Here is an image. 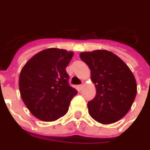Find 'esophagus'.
Listing matches in <instances>:
<instances>
[{"label": "esophagus", "mask_w": 150, "mask_h": 150, "mask_svg": "<svg viewBox=\"0 0 150 150\" xmlns=\"http://www.w3.org/2000/svg\"><path fill=\"white\" fill-rule=\"evenodd\" d=\"M83 87V85H79V86H78V89H79V90H82Z\"/></svg>", "instance_id": "34e87169"}]
</instances>
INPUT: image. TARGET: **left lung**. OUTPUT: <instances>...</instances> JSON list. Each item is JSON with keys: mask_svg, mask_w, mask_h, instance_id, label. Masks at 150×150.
<instances>
[{"mask_svg": "<svg viewBox=\"0 0 150 150\" xmlns=\"http://www.w3.org/2000/svg\"><path fill=\"white\" fill-rule=\"evenodd\" d=\"M79 56L90 67L97 92L88 102L89 114L102 124L116 123L128 112L134 100V75L120 57L108 50L83 52Z\"/></svg>", "mask_w": 150, "mask_h": 150, "instance_id": "8db88e82", "label": "left lung"}]
</instances>
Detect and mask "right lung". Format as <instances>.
Wrapping results in <instances>:
<instances>
[{"instance_id":"1","label":"right lung","mask_w":150,"mask_h":150,"mask_svg":"<svg viewBox=\"0 0 150 150\" xmlns=\"http://www.w3.org/2000/svg\"><path fill=\"white\" fill-rule=\"evenodd\" d=\"M74 52L50 48L38 52L22 68L19 87L22 100L40 120L52 122L67 113L77 90L68 84L66 67Z\"/></svg>"}]
</instances>
